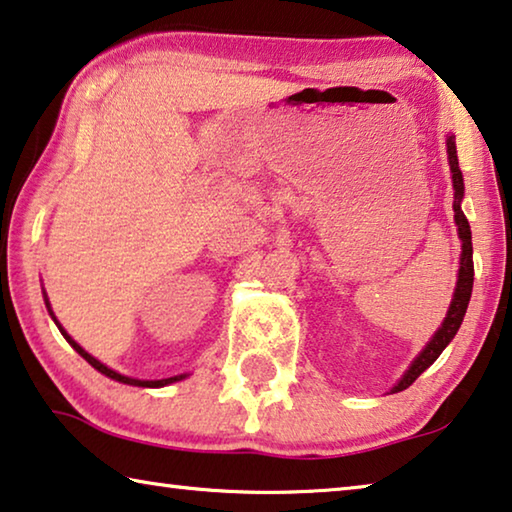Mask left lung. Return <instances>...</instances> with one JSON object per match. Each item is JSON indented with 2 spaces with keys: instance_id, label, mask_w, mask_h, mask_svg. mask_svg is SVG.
I'll use <instances>...</instances> for the list:
<instances>
[{
  "instance_id": "left-lung-1",
  "label": "left lung",
  "mask_w": 512,
  "mask_h": 512,
  "mask_svg": "<svg viewBox=\"0 0 512 512\" xmlns=\"http://www.w3.org/2000/svg\"><path fill=\"white\" fill-rule=\"evenodd\" d=\"M446 152H449V166H451V180H453V191H456V200H453V212H456V225H458V234L462 239V255H460V271H458V285H456V294H453L451 307L446 312V319L442 323V328L435 332L431 342L426 344L424 351L417 355V360L410 364V369L405 371V376L394 385L392 392H403L408 389L415 380L424 373L431 364L440 358V353L446 348V344L456 337V332L460 328L462 319H465L469 298H472V287H474V257H472V230H469V223L465 214L460 209V200L462 193H465V184H462V173L458 166V154H456V139L449 136L446 139Z\"/></svg>"
}]
</instances>
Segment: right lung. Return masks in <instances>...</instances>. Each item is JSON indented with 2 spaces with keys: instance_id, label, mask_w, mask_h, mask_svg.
I'll use <instances>...</instances> for the list:
<instances>
[{
  "instance_id": "1",
  "label": "right lung",
  "mask_w": 512,
  "mask_h": 512,
  "mask_svg": "<svg viewBox=\"0 0 512 512\" xmlns=\"http://www.w3.org/2000/svg\"><path fill=\"white\" fill-rule=\"evenodd\" d=\"M45 305L50 307V300L45 298ZM50 314H52V310H50ZM52 319H54V314H52ZM56 321V319H54ZM56 326H59V323H56ZM59 330H61V335L68 339V344L75 348V351L81 355V358H84L88 364H91V367H95L97 371L100 373H104V376H109V378H113V380H118V383H125V385H134V387H164V385H170V383H175V380H182V378H186V376H173V378H164V380H136V378H129V376H120L118 371H113V369H109V367H104V364L100 362V360H95L93 355H88L84 348H81L75 339L72 337H68L66 335V330H63L61 326H59Z\"/></svg>"
}]
</instances>
